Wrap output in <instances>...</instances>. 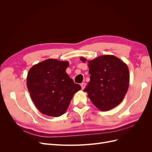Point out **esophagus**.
<instances>
[{
	"label": "esophagus",
	"instance_id": "1",
	"mask_svg": "<svg viewBox=\"0 0 152 152\" xmlns=\"http://www.w3.org/2000/svg\"><path fill=\"white\" fill-rule=\"evenodd\" d=\"M80 86H81V87H82V89H84L85 87H86V83L83 82V83H82L80 84Z\"/></svg>",
	"mask_w": 152,
	"mask_h": 152
}]
</instances>
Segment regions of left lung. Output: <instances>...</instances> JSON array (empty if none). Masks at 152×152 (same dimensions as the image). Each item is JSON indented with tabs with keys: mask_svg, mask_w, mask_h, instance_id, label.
<instances>
[{
	"mask_svg": "<svg viewBox=\"0 0 152 152\" xmlns=\"http://www.w3.org/2000/svg\"><path fill=\"white\" fill-rule=\"evenodd\" d=\"M82 62L87 59L80 58ZM88 62L90 81L84 91L96 108L108 111L120 104L129 85L126 64L113 55H103Z\"/></svg>",
	"mask_w": 152,
	"mask_h": 152,
	"instance_id": "left-lung-1",
	"label": "left lung"
}]
</instances>
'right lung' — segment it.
<instances>
[{"label":"right lung","instance_id":"right-lung-1","mask_svg":"<svg viewBox=\"0 0 152 152\" xmlns=\"http://www.w3.org/2000/svg\"><path fill=\"white\" fill-rule=\"evenodd\" d=\"M67 61L48 59L32 66L26 78L31 100L39 111L48 116L65 113L73 98L81 89L66 72Z\"/></svg>","mask_w":152,"mask_h":152}]
</instances>
